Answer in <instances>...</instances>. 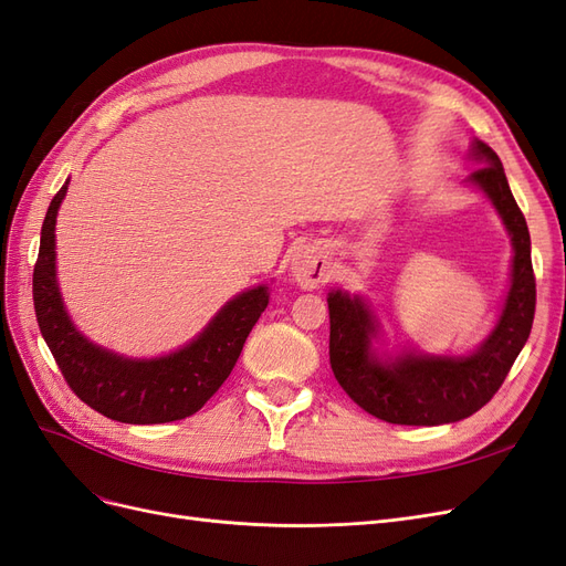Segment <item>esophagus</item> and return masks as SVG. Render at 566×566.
<instances>
[{
  "instance_id": "1",
  "label": "esophagus",
  "mask_w": 566,
  "mask_h": 566,
  "mask_svg": "<svg viewBox=\"0 0 566 566\" xmlns=\"http://www.w3.org/2000/svg\"><path fill=\"white\" fill-rule=\"evenodd\" d=\"M290 273H293V279L304 290L318 287V285H323L325 281L331 279L328 256H325L323 248H318V245H304L293 256V264H290Z\"/></svg>"
}]
</instances>
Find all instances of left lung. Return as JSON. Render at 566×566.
I'll list each match as a JSON object with an SVG mask.
<instances>
[{
  "label": "left lung",
  "mask_w": 566,
  "mask_h": 566,
  "mask_svg": "<svg viewBox=\"0 0 566 566\" xmlns=\"http://www.w3.org/2000/svg\"><path fill=\"white\" fill-rule=\"evenodd\" d=\"M472 156L484 167L474 169L468 181L489 196L515 250L503 314L482 347L470 356L406 352L380 358L373 349L380 325L368 304L345 290L328 293L335 380L366 413L391 424L430 427L476 413L501 389L534 323L536 279L526 219L510 191L501 158L482 142H474Z\"/></svg>",
  "instance_id": "left-lung-1"
}]
</instances>
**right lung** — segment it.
Here are the masks:
<instances>
[{"label": "right lung", "instance_id": "right-lung-1", "mask_svg": "<svg viewBox=\"0 0 566 566\" xmlns=\"http://www.w3.org/2000/svg\"><path fill=\"white\" fill-rule=\"evenodd\" d=\"M67 181L51 200L32 273V300L40 333L63 378L77 397L117 422L158 424L200 410L224 385L243 352L252 325L269 304V287L256 285L221 306L191 345L160 358H127L96 347L73 325L56 283V214Z\"/></svg>", "mask_w": 566, "mask_h": 566}]
</instances>
